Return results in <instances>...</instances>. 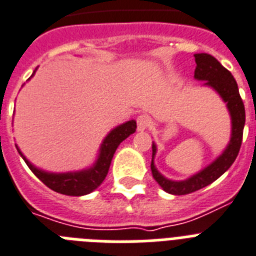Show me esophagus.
<instances>
[{
  "label": "esophagus",
  "mask_w": 256,
  "mask_h": 256,
  "mask_svg": "<svg viewBox=\"0 0 256 256\" xmlns=\"http://www.w3.org/2000/svg\"><path fill=\"white\" fill-rule=\"evenodd\" d=\"M136 124H138V130L139 132H143L151 126V117L148 114H140L136 118Z\"/></svg>",
  "instance_id": "esophagus-1"
}]
</instances>
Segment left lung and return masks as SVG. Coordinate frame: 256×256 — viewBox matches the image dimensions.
I'll return each instance as SVG.
<instances>
[{"label": "left lung", "instance_id": "8db88e82", "mask_svg": "<svg viewBox=\"0 0 256 256\" xmlns=\"http://www.w3.org/2000/svg\"><path fill=\"white\" fill-rule=\"evenodd\" d=\"M196 59V70H194V78L197 80H204L205 85H209L214 88L224 101L228 104L229 112L232 114V139L228 148L224 151L221 156L217 160L206 167L200 174L192 176L186 182H171L156 171L154 166V160L151 162V172H152L154 178L156 180L158 184L171 194H188V193L196 192L204 186H209L213 182H216L221 175H224L234 163V160L238 156V152L240 150L243 138V128H244V121H246V112H244V105L240 98L238 85L232 74L230 70H226L214 56L209 54H194ZM156 152V147L152 144V158Z\"/></svg>", "mask_w": 256, "mask_h": 256}]
</instances>
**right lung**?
I'll use <instances>...</instances> for the list:
<instances>
[{"instance_id": "right-lung-1", "label": "right lung", "mask_w": 256, "mask_h": 256, "mask_svg": "<svg viewBox=\"0 0 256 256\" xmlns=\"http://www.w3.org/2000/svg\"><path fill=\"white\" fill-rule=\"evenodd\" d=\"M135 128H136V122L135 121H128L114 128L104 140L97 163L90 170L74 172V174H59L58 175V174H47L44 171H40L27 160L26 158L22 155L20 148L16 150L20 154V156L24 158V160L26 162L28 168L34 172V175L44 186H47L55 192L62 193V194L82 196V194H88V193L93 192L105 180L116 150L120 146V143L128 138V135L134 134Z\"/></svg>"}]
</instances>
